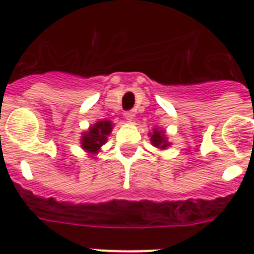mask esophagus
<instances>
[{"instance_id":"1","label":"esophagus","mask_w":254,"mask_h":254,"mask_svg":"<svg viewBox=\"0 0 254 254\" xmlns=\"http://www.w3.org/2000/svg\"><path fill=\"white\" fill-rule=\"evenodd\" d=\"M125 118L127 119V121H133V118H135V111H133V110L126 111Z\"/></svg>"}]
</instances>
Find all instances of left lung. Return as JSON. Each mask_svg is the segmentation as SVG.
I'll return each mask as SVG.
<instances>
[{"label": "left lung", "instance_id": "left-lung-1", "mask_svg": "<svg viewBox=\"0 0 254 254\" xmlns=\"http://www.w3.org/2000/svg\"><path fill=\"white\" fill-rule=\"evenodd\" d=\"M151 141L155 147L161 148V149H164V148H166L169 145V143L166 141L164 132H162V131H159V129H153V133L151 135Z\"/></svg>", "mask_w": 254, "mask_h": 254}]
</instances>
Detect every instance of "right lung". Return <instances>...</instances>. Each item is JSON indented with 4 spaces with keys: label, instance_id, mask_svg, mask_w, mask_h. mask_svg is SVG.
I'll return each mask as SVG.
<instances>
[{
    "label": "right lung",
    "instance_id": "1",
    "mask_svg": "<svg viewBox=\"0 0 254 254\" xmlns=\"http://www.w3.org/2000/svg\"><path fill=\"white\" fill-rule=\"evenodd\" d=\"M111 129H113L111 122L102 121L95 123L93 127L89 128L88 132L82 133L84 135L81 139L82 148L90 153H95L102 144L106 143L107 135L111 132Z\"/></svg>",
    "mask_w": 254,
    "mask_h": 254
}]
</instances>
